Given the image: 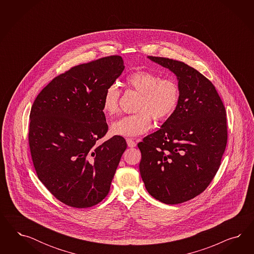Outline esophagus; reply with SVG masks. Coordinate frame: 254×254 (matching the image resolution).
Returning a JSON list of instances; mask_svg holds the SVG:
<instances>
[{
    "mask_svg": "<svg viewBox=\"0 0 254 254\" xmlns=\"http://www.w3.org/2000/svg\"><path fill=\"white\" fill-rule=\"evenodd\" d=\"M127 146L128 147H135L137 145V143L132 139V138H127Z\"/></svg>",
    "mask_w": 254,
    "mask_h": 254,
    "instance_id": "esophagus-1",
    "label": "esophagus"
}]
</instances>
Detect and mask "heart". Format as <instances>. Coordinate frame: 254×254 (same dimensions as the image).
Segmentation results:
<instances>
[{
  "instance_id": "1",
  "label": "heart",
  "mask_w": 254,
  "mask_h": 254,
  "mask_svg": "<svg viewBox=\"0 0 254 254\" xmlns=\"http://www.w3.org/2000/svg\"><path fill=\"white\" fill-rule=\"evenodd\" d=\"M126 85L139 94L136 107L138 113L113 122L111 132L114 135L138 136L153 127V117L156 121H164L175 113L181 98V89L175 80L160 79L153 71L138 69L127 76ZM120 96L121 90L116 84L105 89L101 109L106 116H114L118 112Z\"/></svg>"
}]
</instances>
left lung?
<instances>
[{"label":"left lung","instance_id":"obj_1","mask_svg":"<svg viewBox=\"0 0 254 254\" xmlns=\"http://www.w3.org/2000/svg\"><path fill=\"white\" fill-rule=\"evenodd\" d=\"M148 58L177 75L181 98L161 128L138 143L139 172L153 197L175 205L204 192L215 177L227 143L226 111L215 86L198 70Z\"/></svg>","mask_w":254,"mask_h":254}]
</instances>
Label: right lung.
Returning <instances> with one entry per match:
<instances>
[{"instance_id": "1", "label": "right lung", "mask_w": 254, "mask_h": 254, "mask_svg": "<svg viewBox=\"0 0 254 254\" xmlns=\"http://www.w3.org/2000/svg\"><path fill=\"white\" fill-rule=\"evenodd\" d=\"M124 69L116 55L71 67L31 106L29 145L36 174L69 207L89 208L105 198L127 149L121 136L98 142L108 131L102 96Z\"/></svg>"}]
</instances>
